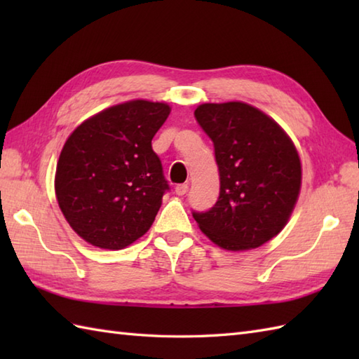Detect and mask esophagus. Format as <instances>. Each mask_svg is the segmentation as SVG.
Returning a JSON list of instances; mask_svg holds the SVG:
<instances>
[{"label":"esophagus","mask_w":359,"mask_h":359,"mask_svg":"<svg viewBox=\"0 0 359 359\" xmlns=\"http://www.w3.org/2000/svg\"><path fill=\"white\" fill-rule=\"evenodd\" d=\"M188 193V184H180L175 187V194L177 196H184Z\"/></svg>","instance_id":"obj_1"}]
</instances>
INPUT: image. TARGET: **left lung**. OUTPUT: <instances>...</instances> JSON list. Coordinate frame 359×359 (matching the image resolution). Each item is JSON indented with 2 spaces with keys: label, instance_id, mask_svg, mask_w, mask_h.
Listing matches in <instances>:
<instances>
[{
  "label": "left lung",
  "instance_id": "1",
  "mask_svg": "<svg viewBox=\"0 0 359 359\" xmlns=\"http://www.w3.org/2000/svg\"><path fill=\"white\" fill-rule=\"evenodd\" d=\"M194 116L215 144L220 193L215 207L193 217L225 250L261 247L285 226L299 196L293 142L273 118L242 102L203 103Z\"/></svg>",
  "mask_w": 359,
  "mask_h": 359
}]
</instances>
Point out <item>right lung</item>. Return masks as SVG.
<instances>
[{"instance_id": "obj_1", "label": "right lung", "mask_w": 359, "mask_h": 359, "mask_svg": "<svg viewBox=\"0 0 359 359\" xmlns=\"http://www.w3.org/2000/svg\"><path fill=\"white\" fill-rule=\"evenodd\" d=\"M170 111L148 100L116 104L83 121L66 140L55 194L80 238L121 250L149 230L170 191L151 140Z\"/></svg>"}]
</instances>
